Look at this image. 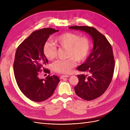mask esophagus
<instances>
[{
    "label": "esophagus",
    "instance_id": "34e87169",
    "mask_svg": "<svg viewBox=\"0 0 130 130\" xmlns=\"http://www.w3.org/2000/svg\"><path fill=\"white\" fill-rule=\"evenodd\" d=\"M69 76V75H62V76H61V77H60V78L61 79H63V78H65V77H68Z\"/></svg>",
    "mask_w": 130,
    "mask_h": 130
}]
</instances>
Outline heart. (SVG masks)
<instances>
[{
	"label": "heart",
	"instance_id": "1",
	"mask_svg": "<svg viewBox=\"0 0 130 130\" xmlns=\"http://www.w3.org/2000/svg\"><path fill=\"white\" fill-rule=\"evenodd\" d=\"M52 43L46 42L43 46V53L48 60L55 57L57 46L67 50L66 57L70 58L66 60H57L52 64L55 72L61 74H68L75 66V61H84L87 57L90 50V41L86 36L72 32H67L60 35Z\"/></svg>",
	"mask_w": 130,
	"mask_h": 130
}]
</instances>
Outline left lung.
Returning a JSON list of instances; mask_svg holds the SVG:
<instances>
[{
	"label": "left lung",
	"mask_w": 130,
	"mask_h": 130,
	"mask_svg": "<svg viewBox=\"0 0 130 130\" xmlns=\"http://www.w3.org/2000/svg\"><path fill=\"white\" fill-rule=\"evenodd\" d=\"M70 29L80 30L92 38L93 47L84 63L77 68L79 71L88 72L77 75V85L74 87L76 95L85 100H92L104 93L111 83L115 62L111 45L104 35L93 27L72 26Z\"/></svg>",
	"instance_id": "obj_1"
}]
</instances>
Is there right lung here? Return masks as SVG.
Listing matches in <instances>:
<instances>
[{"label": "right lung", "instance_id": "add662e5", "mask_svg": "<svg viewBox=\"0 0 130 130\" xmlns=\"http://www.w3.org/2000/svg\"><path fill=\"white\" fill-rule=\"evenodd\" d=\"M52 28L35 31L18 46L13 63L14 74L18 87L31 100L42 102L52 96L59 82L56 75L38 77L41 69L48 63L43 53V46L50 35L58 32ZM50 73L49 70H46Z\"/></svg>", "mask_w": 130, "mask_h": 130}]
</instances>
